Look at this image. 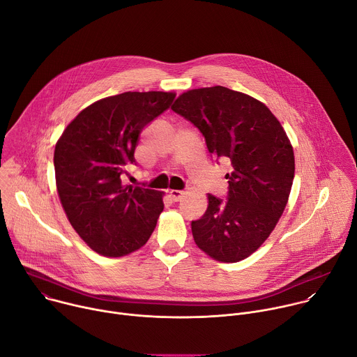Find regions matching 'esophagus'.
<instances>
[{
  "label": "esophagus",
  "mask_w": 357,
  "mask_h": 357,
  "mask_svg": "<svg viewBox=\"0 0 357 357\" xmlns=\"http://www.w3.org/2000/svg\"><path fill=\"white\" fill-rule=\"evenodd\" d=\"M168 195H169V197H171V200H174V202H179L182 197H183V192L182 190H169L168 192Z\"/></svg>",
  "instance_id": "esophagus-1"
}]
</instances>
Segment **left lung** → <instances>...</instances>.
I'll list each match as a JSON object with an SVG mask.
<instances>
[{"mask_svg":"<svg viewBox=\"0 0 357 357\" xmlns=\"http://www.w3.org/2000/svg\"><path fill=\"white\" fill-rule=\"evenodd\" d=\"M205 137L211 154L229 161L227 200L208 193V209L192 222L196 245L222 263L247 259L271 234L294 181L291 141L271 110L223 86L182 93L171 107Z\"/></svg>","mask_w":357,"mask_h":357,"instance_id":"left-lung-1","label":"left lung"}]
</instances>
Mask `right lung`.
Wrapping results in <instances>:
<instances>
[{
    "label": "right lung",
    "instance_id": "obj_1",
    "mask_svg": "<svg viewBox=\"0 0 357 357\" xmlns=\"http://www.w3.org/2000/svg\"><path fill=\"white\" fill-rule=\"evenodd\" d=\"M174 91H126L94 101L59 137L56 189L72 227L97 254L123 257L141 248L164 211V193L121 182L142 128L164 113Z\"/></svg>",
    "mask_w": 357,
    "mask_h": 357
}]
</instances>
